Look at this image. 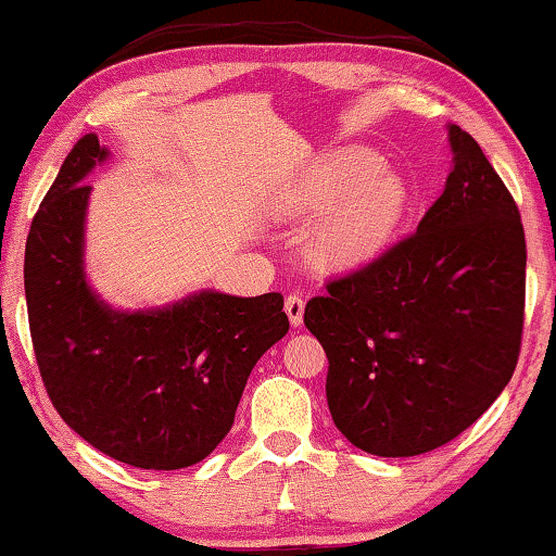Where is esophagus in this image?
Returning a JSON list of instances; mask_svg holds the SVG:
<instances>
[{"mask_svg": "<svg viewBox=\"0 0 556 556\" xmlns=\"http://www.w3.org/2000/svg\"><path fill=\"white\" fill-rule=\"evenodd\" d=\"M285 312L289 316L292 326H302L304 324V299L299 294H289L285 302Z\"/></svg>", "mask_w": 556, "mask_h": 556, "instance_id": "34e87169", "label": "esophagus"}]
</instances>
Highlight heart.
I'll return each mask as SVG.
<instances>
[{
    "label": "heart",
    "instance_id": "1",
    "mask_svg": "<svg viewBox=\"0 0 556 556\" xmlns=\"http://www.w3.org/2000/svg\"><path fill=\"white\" fill-rule=\"evenodd\" d=\"M410 192L368 151H339L321 157L285 200L287 217L329 213L316 232L314 257L329 271L364 264L391 242Z\"/></svg>",
    "mask_w": 556,
    "mask_h": 556
}]
</instances>
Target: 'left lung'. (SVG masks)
Masks as SVG:
<instances>
[{
  "instance_id": "8db88e82",
  "label": "left lung",
  "mask_w": 556,
  "mask_h": 556,
  "mask_svg": "<svg viewBox=\"0 0 556 556\" xmlns=\"http://www.w3.org/2000/svg\"><path fill=\"white\" fill-rule=\"evenodd\" d=\"M455 167L418 230L326 281L304 324L326 351V401L361 451L410 457L451 443L515 374L527 242L482 148L447 128Z\"/></svg>"
}]
</instances>
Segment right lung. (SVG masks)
<instances>
[{
  "label": "right lung",
  "instance_id": "1",
  "mask_svg": "<svg viewBox=\"0 0 556 556\" xmlns=\"http://www.w3.org/2000/svg\"><path fill=\"white\" fill-rule=\"evenodd\" d=\"M105 151L84 136L31 219L24 292L39 374L64 422L96 451L180 470L215 451L254 364L289 331L285 296L200 292L155 312H113L84 277L81 180Z\"/></svg>",
  "mask_w": 556,
  "mask_h": 556
}]
</instances>
